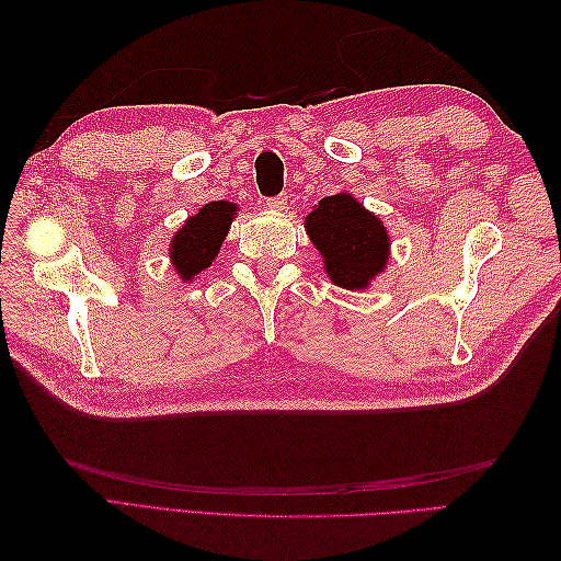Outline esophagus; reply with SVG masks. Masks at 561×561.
Listing matches in <instances>:
<instances>
[{
    "mask_svg": "<svg viewBox=\"0 0 561 561\" xmlns=\"http://www.w3.org/2000/svg\"><path fill=\"white\" fill-rule=\"evenodd\" d=\"M284 205H287V197H284V195L267 199V207H270L272 211H282V209H284Z\"/></svg>",
    "mask_w": 561,
    "mask_h": 561,
    "instance_id": "1",
    "label": "esophagus"
}]
</instances>
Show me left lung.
<instances>
[{"instance_id": "8db88e82", "label": "left lung", "mask_w": 561, "mask_h": 561, "mask_svg": "<svg viewBox=\"0 0 561 561\" xmlns=\"http://www.w3.org/2000/svg\"><path fill=\"white\" fill-rule=\"evenodd\" d=\"M304 226L335 287L364 291L386 272L390 260L386 224L347 190L320 199L313 211L306 214Z\"/></svg>"}]
</instances>
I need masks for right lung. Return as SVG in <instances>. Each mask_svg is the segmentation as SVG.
I'll use <instances>...</instances> for the list:
<instances>
[{
  "label": "right lung",
  "mask_w": 561,
  "mask_h": 561,
  "mask_svg": "<svg viewBox=\"0 0 561 561\" xmlns=\"http://www.w3.org/2000/svg\"><path fill=\"white\" fill-rule=\"evenodd\" d=\"M238 214L236 202H207L197 214L187 217L169 243V260L178 277L183 282H195L197 274L211 267L217 260L221 243L229 236L231 224Z\"/></svg>",
  "instance_id": "right-lung-1"
}]
</instances>
